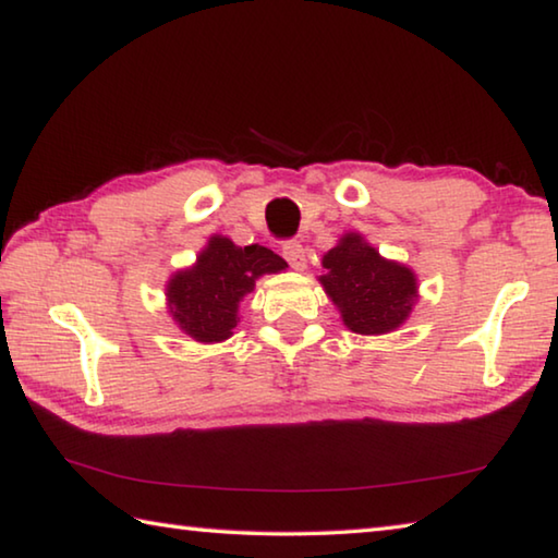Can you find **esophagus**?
Returning <instances> with one entry per match:
<instances>
[{"instance_id":"34e87169","label":"esophagus","mask_w":558,"mask_h":558,"mask_svg":"<svg viewBox=\"0 0 558 558\" xmlns=\"http://www.w3.org/2000/svg\"><path fill=\"white\" fill-rule=\"evenodd\" d=\"M282 258H286L290 263V268H295V270H302V268H305V263H307L305 248H302L300 241L282 243Z\"/></svg>"}]
</instances>
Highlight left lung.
Returning <instances> with one entry per match:
<instances>
[{
    "mask_svg": "<svg viewBox=\"0 0 558 558\" xmlns=\"http://www.w3.org/2000/svg\"><path fill=\"white\" fill-rule=\"evenodd\" d=\"M323 286L342 313L344 325L359 335H384L409 317L415 300V276L384 260L379 251L347 233L323 258Z\"/></svg>",
    "mask_w": 558,
    "mask_h": 558,
    "instance_id": "8db88e82",
    "label": "left lung"
}]
</instances>
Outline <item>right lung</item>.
I'll return each instance as SVG.
<instances>
[{"label": "right lung", "instance_id": "add662e5", "mask_svg": "<svg viewBox=\"0 0 558 558\" xmlns=\"http://www.w3.org/2000/svg\"><path fill=\"white\" fill-rule=\"evenodd\" d=\"M288 263L266 245H235L214 235L196 266L177 272L167 286L177 325L196 342H221L239 323V300L263 272H280Z\"/></svg>", "mask_w": 558, "mask_h": 558}]
</instances>
